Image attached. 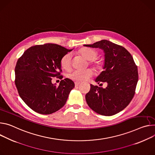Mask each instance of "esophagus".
Returning <instances> with one entry per match:
<instances>
[{"instance_id":"obj_1","label":"esophagus","mask_w":155,"mask_h":155,"mask_svg":"<svg viewBox=\"0 0 155 155\" xmlns=\"http://www.w3.org/2000/svg\"><path fill=\"white\" fill-rule=\"evenodd\" d=\"M80 83V81H75V87L78 86Z\"/></svg>"}]
</instances>
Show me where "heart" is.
Segmentation results:
<instances>
[{"label": "heart", "instance_id": "heart-1", "mask_svg": "<svg viewBox=\"0 0 155 155\" xmlns=\"http://www.w3.org/2000/svg\"><path fill=\"white\" fill-rule=\"evenodd\" d=\"M80 54L84 58L90 61V64L93 66L97 73H101L103 70V64L95 60L97 57V52L93 49L85 48L80 51ZM72 55L70 54H67L63 56L61 61V65L64 70H68L71 67ZM93 75V72L91 68L84 70H75L68 74V77L74 81H80L86 80Z\"/></svg>", "mask_w": 155, "mask_h": 155}]
</instances>
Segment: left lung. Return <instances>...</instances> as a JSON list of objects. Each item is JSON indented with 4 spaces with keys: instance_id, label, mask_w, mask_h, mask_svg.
I'll use <instances>...</instances> for the list:
<instances>
[{
    "instance_id": "1",
    "label": "left lung",
    "mask_w": 155,
    "mask_h": 155,
    "mask_svg": "<svg viewBox=\"0 0 155 155\" xmlns=\"http://www.w3.org/2000/svg\"><path fill=\"white\" fill-rule=\"evenodd\" d=\"M84 46L103 50L104 70L95 81L107 84L104 88L90 85L85 96L87 103L97 114L114 115L129 105L135 94L138 79L137 66L127 50L109 41L103 39Z\"/></svg>"
}]
</instances>
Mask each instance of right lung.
Instances as JSON below:
<instances>
[{
  "label": "right lung",
  "instance_id": "obj_1",
  "mask_svg": "<svg viewBox=\"0 0 155 155\" xmlns=\"http://www.w3.org/2000/svg\"><path fill=\"white\" fill-rule=\"evenodd\" d=\"M72 49L55 44L31 46L17 61L15 85L25 104L41 114H51L62 108L74 82L68 78L62 80L59 86L52 83L54 77L62 79L61 61Z\"/></svg>",
  "mask_w": 155,
  "mask_h": 155
}]
</instances>
